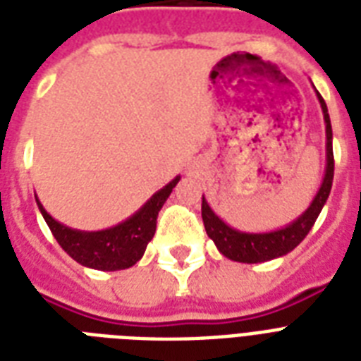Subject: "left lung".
Returning <instances> with one entry per match:
<instances>
[{
	"mask_svg": "<svg viewBox=\"0 0 361 361\" xmlns=\"http://www.w3.org/2000/svg\"><path fill=\"white\" fill-rule=\"evenodd\" d=\"M320 109L324 114L326 123V170L324 180L320 183V189L314 195L313 202L309 204V208L303 212L298 219H294L290 225L283 226L279 231L271 232H241L226 225L214 209L209 208L208 200L202 195V221L206 226L208 236L214 240L221 255L231 258L234 262L257 264L268 262L274 258H279L292 249H296L307 236L309 231L313 228L314 221L324 208L326 200L330 197L331 181H334V146H331V123L328 106L324 99L317 92Z\"/></svg>",
	"mask_w": 361,
	"mask_h": 361,
	"instance_id": "8db88e82",
	"label": "left lung"
}]
</instances>
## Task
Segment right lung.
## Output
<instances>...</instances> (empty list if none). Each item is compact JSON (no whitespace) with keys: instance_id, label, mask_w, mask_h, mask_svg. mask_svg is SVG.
Segmentation results:
<instances>
[{"instance_id":"right-lung-1","label":"right lung","mask_w":361,"mask_h":361,"mask_svg":"<svg viewBox=\"0 0 361 361\" xmlns=\"http://www.w3.org/2000/svg\"><path fill=\"white\" fill-rule=\"evenodd\" d=\"M178 181H180V176H176L163 189H159L136 214L130 215L129 219L121 221L120 225L95 232L76 231V228L61 225L42 208L39 198L35 197V200L54 238L73 260L86 268L118 271V269L135 266L142 258L147 243L155 234L159 212Z\"/></svg>"}]
</instances>
